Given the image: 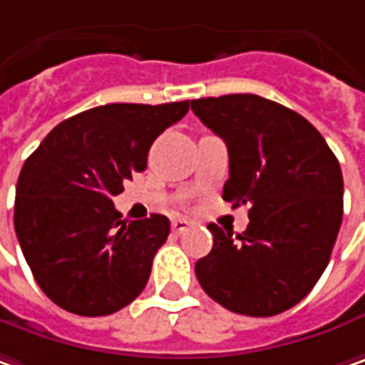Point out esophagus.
Returning a JSON list of instances; mask_svg holds the SVG:
<instances>
[{
	"instance_id": "obj_1",
	"label": "esophagus",
	"mask_w": 365,
	"mask_h": 365,
	"mask_svg": "<svg viewBox=\"0 0 365 365\" xmlns=\"http://www.w3.org/2000/svg\"><path fill=\"white\" fill-rule=\"evenodd\" d=\"M190 227V222L187 220H183V218H175V220H171V230L175 232V235H182L183 230H187Z\"/></svg>"
}]
</instances>
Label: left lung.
<instances>
[{
  "mask_svg": "<svg viewBox=\"0 0 365 365\" xmlns=\"http://www.w3.org/2000/svg\"><path fill=\"white\" fill-rule=\"evenodd\" d=\"M192 110L229 149L222 198L249 204V227L208 225L212 251L196 263L204 292L225 309L274 317L323 276L343 218L337 157L309 120L253 93L192 100Z\"/></svg>",
  "mask_w": 365,
  "mask_h": 365,
  "instance_id": "left-lung-1",
  "label": "left lung"
}]
</instances>
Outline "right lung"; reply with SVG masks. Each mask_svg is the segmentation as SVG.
I'll use <instances>...</instances> for the list:
<instances>
[{
	"label": "right lung",
	"instance_id": "add662e5",
	"mask_svg": "<svg viewBox=\"0 0 365 365\" xmlns=\"http://www.w3.org/2000/svg\"><path fill=\"white\" fill-rule=\"evenodd\" d=\"M187 110V100L98 106L56 124L26 159L14 227L32 276L56 307L106 317L143 292L169 220H120L112 198L145 171L153 140Z\"/></svg>",
	"mask_w": 365,
	"mask_h": 365
}]
</instances>
